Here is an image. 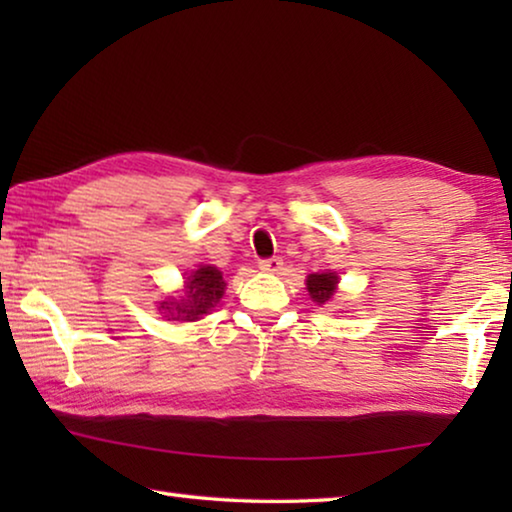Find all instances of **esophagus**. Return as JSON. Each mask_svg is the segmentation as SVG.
I'll return each instance as SVG.
<instances>
[{
    "label": "esophagus",
    "mask_w": 512,
    "mask_h": 512,
    "mask_svg": "<svg viewBox=\"0 0 512 512\" xmlns=\"http://www.w3.org/2000/svg\"><path fill=\"white\" fill-rule=\"evenodd\" d=\"M282 257H268V259H259V268H262L264 273H280L282 271Z\"/></svg>",
    "instance_id": "34e87169"
}]
</instances>
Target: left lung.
<instances>
[{
  "instance_id": "obj_1",
  "label": "left lung",
  "mask_w": 512,
  "mask_h": 512,
  "mask_svg": "<svg viewBox=\"0 0 512 512\" xmlns=\"http://www.w3.org/2000/svg\"><path fill=\"white\" fill-rule=\"evenodd\" d=\"M336 282H339V277L334 273H314L307 277V289L311 293V298L323 305V302L334 296Z\"/></svg>"
}]
</instances>
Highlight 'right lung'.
Masks as SVG:
<instances>
[{
  "instance_id": "right-lung-1",
  "label": "right lung",
  "mask_w": 512,
  "mask_h": 512,
  "mask_svg": "<svg viewBox=\"0 0 512 512\" xmlns=\"http://www.w3.org/2000/svg\"><path fill=\"white\" fill-rule=\"evenodd\" d=\"M223 275L219 268L201 266L187 277V296L180 302H162L169 320H198L223 296Z\"/></svg>"
}]
</instances>
